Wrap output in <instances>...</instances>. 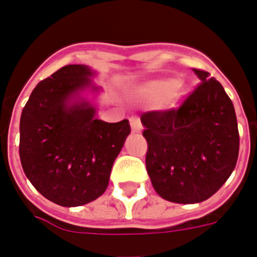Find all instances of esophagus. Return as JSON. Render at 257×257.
Segmentation results:
<instances>
[{"mask_svg":"<svg viewBox=\"0 0 257 257\" xmlns=\"http://www.w3.org/2000/svg\"><path fill=\"white\" fill-rule=\"evenodd\" d=\"M131 126H132V131L135 133H139L143 131V125H141V121H140L139 117L131 118Z\"/></svg>","mask_w":257,"mask_h":257,"instance_id":"obj_1","label":"esophagus"}]
</instances>
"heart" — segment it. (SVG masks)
<instances>
[{
	"instance_id": "1",
	"label": "heart",
	"mask_w": 257,
	"mask_h": 257,
	"mask_svg": "<svg viewBox=\"0 0 257 257\" xmlns=\"http://www.w3.org/2000/svg\"><path fill=\"white\" fill-rule=\"evenodd\" d=\"M143 93L150 99L164 100L166 105H172L178 97V88H177L176 79H161L154 80L143 89Z\"/></svg>"
}]
</instances>
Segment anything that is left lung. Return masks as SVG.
Instances as JSON below:
<instances>
[{
  "instance_id": "obj_1",
  "label": "left lung",
  "mask_w": 257,
  "mask_h": 257,
  "mask_svg": "<svg viewBox=\"0 0 257 257\" xmlns=\"http://www.w3.org/2000/svg\"><path fill=\"white\" fill-rule=\"evenodd\" d=\"M201 83L178 108L141 114L148 174L160 197L199 203L214 195L236 166L235 108L222 84L193 68Z\"/></svg>"
}]
</instances>
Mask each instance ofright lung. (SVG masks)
Here are the masks:
<instances>
[{"label":"right lung","mask_w":257,"mask_h":257,"mask_svg":"<svg viewBox=\"0 0 257 257\" xmlns=\"http://www.w3.org/2000/svg\"><path fill=\"white\" fill-rule=\"evenodd\" d=\"M89 76L87 66H64L39 81L21 114L25 174L43 197L63 207L89 203L107 190L112 165L131 133L126 118L101 121L87 101L71 104L91 85Z\"/></svg>","instance_id":"right-lung-1"}]
</instances>
